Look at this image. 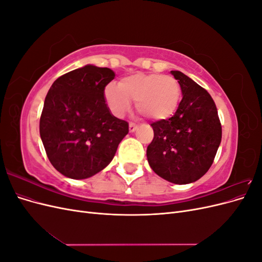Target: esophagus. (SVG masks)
Segmentation results:
<instances>
[{
	"label": "esophagus",
	"mask_w": 262,
	"mask_h": 262,
	"mask_svg": "<svg viewBox=\"0 0 262 262\" xmlns=\"http://www.w3.org/2000/svg\"><path fill=\"white\" fill-rule=\"evenodd\" d=\"M137 128H138V125L136 123H133V122L129 123V131L130 132H134L137 130Z\"/></svg>",
	"instance_id": "esophagus-1"
}]
</instances>
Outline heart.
<instances>
[{
    "label": "heart",
    "instance_id": "b5f03b06",
    "mask_svg": "<svg viewBox=\"0 0 262 262\" xmlns=\"http://www.w3.org/2000/svg\"><path fill=\"white\" fill-rule=\"evenodd\" d=\"M181 96L180 84L171 75L138 73L123 77L119 85L109 84L105 97L112 112L122 117L137 101L138 112L153 120L162 121L176 113Z\"/></svg>",
    "mask_w": 262,
    "mask_h": 262
}]
</instances>
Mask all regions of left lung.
Masks as SVG:
<instances>
[{"label":"left lung","instance_id":"8db88e82","mask_svg":"<svg viewBox=\"0 0 262 262\" xmlns=\"http://www.w3.org/2000/svg\"><path fill=\"white\" fill-rule=\"evenodd\" d=\"M182 99L175 115L152 124L153 141L146 149L150 168L172 184L187 185L209 170L222 140L215 102L203 87L179 71Z\"/></svg>","mask_w":262,"mask_h":262}]
</instances>
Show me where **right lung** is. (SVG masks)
Listing matches in <instances>:
<instances>
[{"mask_svg": "<svg viewBox=\"0 0 262 262\" xmlns=\"http://www.w3.org/2000/svg\"><path fill=\"white\" fill-rule=\"evenodd\" d=\"M114 78L113 70L87 64L57 78L47 94L39 131L50 163L66 177L104 169L129 132L106 104L105 87Z\"/></svg>", "mask_w": 262, "mask_h": 262, "instance_id": "right-lung-1", "label": "right lung"}]
</instances>
